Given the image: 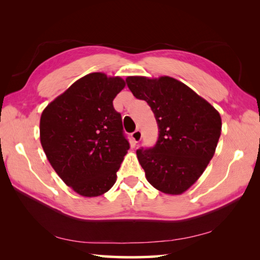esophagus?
Masks as SVG:
<instances>
[{
  "mask_svg": "<svg viewBox=\"0 0 260 260\" xmlns=\"http://www.w3.org/2000/svg\"><path fill=\"white\" fill-rule=\"evenodd\" d=\"M132 140H133L134 143H139L142 140V132L140 129H136L134 131L133 133H132Z\"/></svg>",
  "mask_w": 260,
  "mask_h": 260,
  "instance_id": "esophagus-1",
  "label": "esophagus"
}]
</instances>
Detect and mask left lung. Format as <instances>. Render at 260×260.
<instances>
[{
  "instance_id": "obj_1",
  "label": "left lung",
  "mask_w": 260,
  "mask_h": 260,
  "mask_svg": "<svg viewBox=\"0 0 260 260\" xmlns=\"http://www.w3.org/2000/svg\"><path fill=\"white\" fill-rule=\"evenodd\" d=\"M127 87L155 116L158 137L139 148L147 181L168 194H181L196 183L212 158L221 134V117L207 101L171 77H127Z\"/></svg>"
}]
</instances>
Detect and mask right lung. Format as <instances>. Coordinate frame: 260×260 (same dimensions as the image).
I'll return each mask as SVG.
<instances>
[{
    "instance_id": "right-lung-1",
    "label": "right lung",
    "mask_w": 260,
    "mask_h": 260,
    "mask_svg": "<svg viewBox=\"0 0 260 260\" xmlns=\"http://www.w3.org/2000/svg\"><path fill=\"white\" fill-rule=\"evenodd\" d=\"M119 77L93 73L74 82L43 110L40 141L48 161L82 197H98L116 181L129 142L113 105Z\"/></svg>"
}]
</instances>
